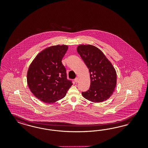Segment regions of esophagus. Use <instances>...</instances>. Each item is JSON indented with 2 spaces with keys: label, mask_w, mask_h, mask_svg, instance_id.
<instances>
[{
  "label": "esophagus",
  "mask_w": 148,
  "mask_h": 148,
  "mask_svg": "<svg viewBox=\"0 0 148 148\" xmlns=\"http://www.w3.org/2000/svg\"><path fill=\"white\" fill-rule=\"evenodd\" d=\"M74 81H75V82H78V81H79V79H78V77H76V78L74 79Z\"/></svg>",
  "instance_id": "esophagus-1"
}]
</instances>
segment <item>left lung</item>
Returning a JSON list of instances; mask_svg holds the SVG:
<instances>
[{
    "instance_id": "obj_1",
    "label": "left lung",
    "mask_w": 148,
    "mask_h": 148,
    "mask_svg": "<svg viewBox=\"0 0 148 148\" xmlns=\"http://www.w3.org/2000/svg\"><path fill=\"white\" fill-rule=\"evenodd\" d=\"M77 51L90 73V88L82 92V95L94 103L106 100L113 94L116 86L114 68L103 52L93 45H80Z\"/></svg>"
}]
</instances>
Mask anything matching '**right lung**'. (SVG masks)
Wrapping results in <instances>:
<instances>
[{
	"label": "right lung",
	"instance_id": "add662e5",
	"mask_svg": "<svg viewBox=\"0 0 148 148\" xmlns=\"http://www.w3.org/2000/svg\"><path fill=\"white\" fill-rule=\"evenodd\" d=\"M67 45H55L40 52L30 64L27 74V85L37 98L45 103L64 98L73 85L67 79L62 60Z\"/></svg>",
	"mask_w": 148,
	"mask_h": 148
}]
</instances>
